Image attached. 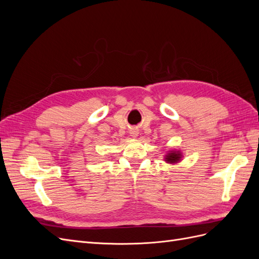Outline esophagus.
Listing matches in <instances>:
<instances>
[{"mask_svg":"<svg viewBox=\"0 0 259 259\" xmlns=\"http://www.w3.org/2000/svg\"><path fill=\"white\" fill-rule=\"evenodd\" d=\"M137 134H138V133H137V131H131V135L132 136H137Z\"/></svg>","mask_w":259,"mask_h":259,"instance_id":"34e87169","label":"esophagus"}]
</instances>
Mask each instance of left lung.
Here are the masks:
<instances>
[{"label": "left lung", "mask_w": 259, "mask_h": 259, "mask_svg": "<svg viewBox=\"0 0 259 259\" xmlns=\"http://www.w3.org/2000/svg\"><path fill=\"white\" fill-rule=\"evenodd\" d=\"M180 156H182V153L180 152H175V151H170L167 155H166V162H168V163H176V162H178L179 160H180Z\"/></svg>", "instance_id": "left-lung-1"}]
</instances>
